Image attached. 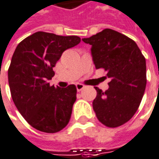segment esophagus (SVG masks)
<instances>
[{
  "label": "esophagus",
  "mask_w": 159,
  "mask_h": 159,
  "mask_svg": "<svg viewBox=\"0 0 159 159\" xmlns=\"http://www.w3.org/2000/svg\"><path fill=\"white\" fill-rule=\"evenodd\" d=\"M75 87H76V90L80 92L81 90H83V89L84 88V84H75Z\"/></svg>",
  "instance_id": "obj_1"
}]
</instances>
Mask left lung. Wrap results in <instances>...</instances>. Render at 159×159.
<instances>
[{"instance_id": "left-lung-1", "label": "left lung", "mask_w": 159, "mask_h": 159, "mask_svg": "<svg viewBox=\"0 0 159 159\" xmlns=\"http://www.w3.org/2000/svg\"><path fill=\"white\" fill-rule=\"evenodd\" d=\"M82 40L92 46L95 68H104L111 79L105 92L94 87L96 117L105 126H120L135 114L144 95L146 59L135 41L111 29Z\"/></svg>"}]
</instances>
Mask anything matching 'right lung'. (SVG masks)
<instances>
[{
	"instance_id": "right-lung-1",
	"label": "right lung",
	"mask_w": 159,
	"mask_h": 159,
	"mask_svg": "<svg viewBox=\"0 0 159 159\" xmlns=\"http://www.w3.org/2000/svg\"><path fill=\"white\" fill-rule=\"evenodd\" d=\"M77 36H58L39 31L26 38L15 49L8 70L9 86L15 106L30 125L55 133L69 122L76 88L50 86L53 67L63 52L78 45Z\"/></svg>"
}]
</instances>
